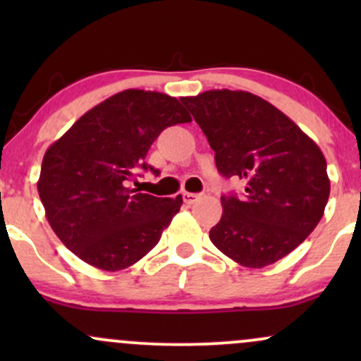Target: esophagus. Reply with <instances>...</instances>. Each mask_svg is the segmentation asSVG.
I'll return each mask as SVG.
<instances>
[{
	"mask_svg": "<svg viewBox=\"0 0 361 361\" xmlns=\"http://www.w3.org/2000/svg\"><path fill=\"white\" fill-rule=\"evenodd\" d=\"M197 200H198V195L197 193H190V192H185L183 193V202H185L186 205H192Z\"/></svg>",
	"mask_w": 361,
	"mask_h": 361,
	"instance_id": "obj_1",
	"label": "esophagus"
}]
</instances>
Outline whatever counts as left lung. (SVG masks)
Listing matches in <instances>:
<instances>
[{"label":"left lung","instance_id":"left-lung-1","mask_svg":"<svg viewBox=\"0 0 361 361\" xmlns=\"http://www.w3.org/2000/svg\"><path fill=\"white\" fill-rule=\"evenodd\" d=\"M226 178L246 183L222 195L210 241L246 268H263L305 241L324 214L331 183L319 146L283 111L247 91L210 90L181 98Z\"/></svg>","mask_w":361,"mask_h":361}]
</instances>
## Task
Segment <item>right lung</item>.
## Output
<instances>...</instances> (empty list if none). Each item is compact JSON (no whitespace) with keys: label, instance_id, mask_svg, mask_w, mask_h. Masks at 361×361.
Segmentation results:
<instances>
[{"label":"right lung","instance_id":"obj_1","mask_svg":"<svg viewBox=\"0 0 361 361\" xmlns=\"http://www.w3.org/2000/svg\"><path fill=\"white\" fill-rule=\"evenodd\" d=\"M192 122L176 98L126 90L86 111L45 151L37 188L45 217L78 258L105 271L132 267L159 243L180 212L181 195L135 193L139 169L166 127Z\"/></svg>","mask_w":361,"mask_h":361}]
</instances>
